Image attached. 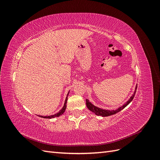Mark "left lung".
Wrapping results in <instances>:
<instances>
[{
    "label": "left lung",
    "instance_id": "1",
    "mask_svg": "<svg viewBox=\"0 0 160 160\" xmlns=\"http://www.w3.org/2000/svg\"><path fill=\"white\" fill-rule=\"evenodd\" d=\"M137 87L138 85H136V87H135V91H134V93L132 95V96L131 97V98L129 99V100L127 101L126 103H125V104H123L122 107H119V108L116 109L115 110H106V109H101V108H99L98 107H96V106H95L94 105L92 104L91 102H89V101L88 99H86V105H87V107H88V108L91 111H92V112H93L95 115H100V116H102V117H107V116H109V115H114L115 113H117L118 112H119V111L121 110H122L123 109H124L125 107H126L127 105H128L131 101H132L134 98V96L135 95V92H136V90H137Z\"/></svg>",
    "mask_w": 160,
    "mask_h": 160
}]
</instances>
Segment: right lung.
<instances>
[{
  "label": "right lung",
  "mask_w": 160,
  "mask_h": 160,
  "mask_svg": "<svg viewBox=\"0 0 160 160\" xmlns=\"http://www.w3.org/2000/svg\"><path fill=\"white\" fill-rule=\"evenodd\" d=\"M69 91L68 92V93H67V98H66V99H65V103H64V105L63 107H62V108L59 111V112L54 114V115H48V116H42V115H39V117L41 118H46V119H52V118H57V117H59L60 115H61L62 114H63V113L65 112V111L66 109V108H67V97H68L69 95Z\"/></svg>",
  "instance_id": "right-lung-1"
}]
</instances>
